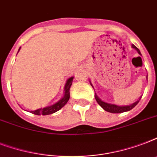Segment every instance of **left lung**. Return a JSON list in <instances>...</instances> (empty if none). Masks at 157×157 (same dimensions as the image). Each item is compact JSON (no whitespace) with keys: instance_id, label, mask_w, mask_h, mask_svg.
I'll use <instances>...</instances> for the list:
<instances>
[{"instance_id":"obj_1","label":"left lung","mask_w":157,"mask_h":157,"mask_svg":"<svg viewBox=\"0 0 157 157\" xmlns=\"http://www.w3.org/2000/svg\"><path fill=\"white\" fill-rule=\"evenodd\" d=\"M132 48L135 49V50H137V52L139 53L140 55H142L141 53H140V51H139V50L136 47V46H135V45H132ZM90 85H91V86L93 87V86H92L91 82H90ZM94 97H95V99H96V101H97V103L100 105L101 107H103L105 111H107V112H111V113H121V112L130 111V110L133 109V108H134V107H135V106H136L138 103H139V100H140V98H139V100H138L137 102H135V103H132L131 105H127V106H117V105H116V104H111V103H105V102L102 101L100 98H98V95L96 94V93H95V94H94Z\"/></svg>"}]
</instances>
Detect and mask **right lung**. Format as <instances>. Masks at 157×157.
<instances>
[{
    "instance_id": "1",
    "label": "right lung",
    "mask_w": 157,
    "mask_h": 157,
    "mask_svg": "<svg viewBox=\"0 0 157 157\" xmlns=\"http://www.w3.org/2000/svg\"><path fill=\"white\" fill-rule=\"evenodd\" d=\"M19 50H20V48H19ZM19 50H18V51H19ZM72 81H73V77L72 76L67 79L66 85H65V87H64V95L60 100L58 101L54 104L51 105V106H49V107L40 108V109L35 110V111H32V113L35 115H43V116H45V115L53 114L54 112H58L59 110L61 109L62 107H63L64 105L67 103V101L69 100V98H70V92H69V90H70V87H71V84H72Z\"/></svg>"
}]
</instances>
